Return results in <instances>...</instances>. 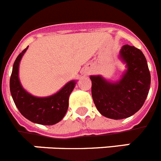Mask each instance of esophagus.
<instances>
[{"label":"esophagus","mask_w":161,"mask_h":161,"mask_svg":"<svg viewBox=\"0 0 161 161\" xmlns=\"http://www.w3.org/2000/svg\"><path fill=\"white\" fill-rule=\"evenodd\" d=\"M86 73H89V72H86Z\"/></svg>","instance_id":"34e87169"}]
</instances>
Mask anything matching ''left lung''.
I'll list each match as a JSON object with an SVG mask.
<instances>
[{"instance_id":"left-lung-1","label":"left lung","mask_w":161,"mask_h":161,"mask_svg":"<svg viewBox=\"0 0 161 161\" xmlns=\"http://www.w3.org/2000/svg\"><path fill=\"white\" fill-rule=\"evenodd\" d=\"M119 58L127 69L119 81H108L99 75L90 76L95 106L103 116L112 119H126L139 110L151 85L147 59L140 50L124 45Z\"/></svg>"}]
</instances>
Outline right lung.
I'll return each instance as SVG.
<instances>
[{"label": "right lung", "mask_w": 161, "mask_h": 161, "mask_svg": "<svg viewBox=\"0 0 161 161\" xmlns=\"http://www.w3.org/2000/svg\"><path fill=\"white\" fill-rule=\"evenodd\" d=\"M28 47L18 55L13 66L9 81L10 93L20 113L25 119L41 125H54L64 117L68 108V99L73 90L76 80H71L55 94L38 97L22 88L18 77L20 61Z\"/></svg>", "instance_id": "right-lung-1"}]
</instances>
